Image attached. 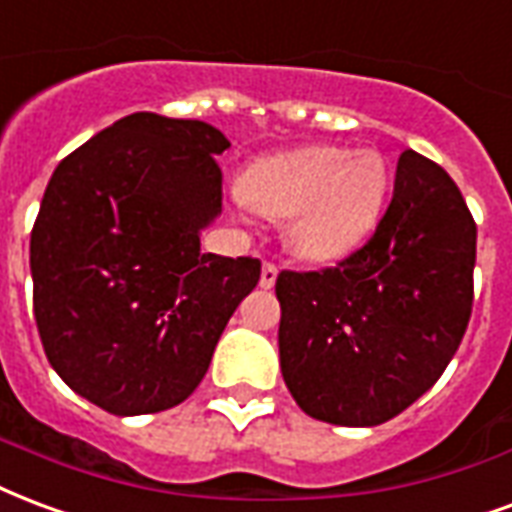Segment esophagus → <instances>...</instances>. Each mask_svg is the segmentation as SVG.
<instances>
[{"instance_id":"esophagus-1","label":"esophagus","mask_w":512,"mask_h":512,"mask_svg":"<svg viewBox=\"0 0 512 512\" xmlns=\"http://www.w3.org/2000/svg\"><path fill=\"white\" fill-rule=\"evenodd\" d=\"M276 276H279V268L274 266V263H263V274H260V287H266V290H271L276 282Z\"/></svg>"}]
</instances>
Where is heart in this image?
Segmentation results:
<instances>
[{
  "label": "heart",
  "mask_w": 512,
  "mask_h": 512,
  "mask_svg": "<svg viewBox=\"0 0 512 512\" xmlns=\"http://www.w3.org/2000/svg\"><path fill=\"white\" fill-rule=\"evenodd\" d=\"M391 192L380 151L309 146L255 162L241 200L268 219H287V244L306 260H339L372 236Z\"/></svg>",
  "instance_id": "obj_1"
}]
</instances>
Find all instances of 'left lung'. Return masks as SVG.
Masks as SVG:
<instances>
[{
	"label": "left lung",
	"instance_id": "obj_1",
	"mask_svg": "<svg viewBox=\"0 0 512 512\" xmlns=\"http://www.w3.org/2000/svg\"><path fill=\"white\" fill-rule=\"evenodd\" d=\"M478 225L437 162L407 149L374 236L320 271L276 276L279 363L298 407L380 426L442 377L472 314Z\"/></svg>",
	"mask_w": 512,
	"mask_h": 512
}]
</instances>
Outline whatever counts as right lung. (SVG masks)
<instances>
[{"instance_id": "1", "label": "right lung", "mask_w": 512, "mask_h": 512, "mask_svg": "<svg viewBox=\"0 0 512 512\" xmlns=\"http://www.w3.org/2000/svg\"><path fill=\"white\" fill-rule=\"evenodd\" d=\"M206 121L140 111L59 162L29 241L34 320L48 361L113 415L176 407L260 279L257 257L200 252L222 214Z\"/></svg>"}]
</instances>
